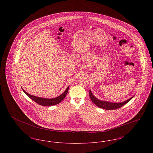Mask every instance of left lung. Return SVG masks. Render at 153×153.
I'll return each mask as SVG.
<instances>
[{
  "instance_id": "obj_1",
  "label": "left lung",
  "mask_w": 153,
  "mask_h": 153,
  "mask_svg": "<svg viewBox=\"0 0 153 153\" xmlns=\"http://www.w3.org/2000/svg\"><path fill=\"white\" fill-rule=\"evenodd\" d=\"M89 96L92 102L95 104L96 106H97L99 108H101L102 109H107V110H112V109H116L120 108L121 107L123 106L126 104H127L128 102H130L131 99L134 97L133 96L131 98L128 99V100H126L124 102H106L104 100H101L100 99H98L96 98L93 94L92 93V91L91 89L89 90Z\"/></svg>"
}]
</instances>
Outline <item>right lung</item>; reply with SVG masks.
<instances>
[{
  "label": "right lung",
  "mask_w": 153,
  "mask_h": 153,
  "mask_svg": "<svg viewBox=\"0 0 153 153\" xmlns=\"http://www.w3.org/2000/svg\"><path fill=\"white\" fill-rule=\"evenodd\" d=\"M69 86H68L67 88L66 89L65 91L63 92V94H62L61 95L58 96L54 98H52V99H47V98H42V97H37L36 96H33V95H30L29 94L27 93L22 87L23 91L25 92V94L27 95L28 97H29L31 99H32L33 101L36 102L37 104L41 105H43V106H52V105H55L57 104L60 103L62 102L64 98L65 97L66 94L68 92L69 90Z\"/></svg>",
  "instance_id": "right-lung-1"
}]
</instances>
